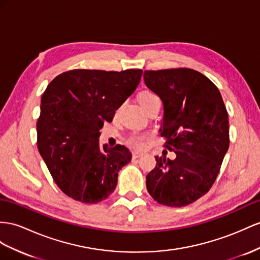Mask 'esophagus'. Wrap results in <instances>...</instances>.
<instances>
[{"label": "esophagus", "mask_w": 260, "mask_h": 260, "mask_svg": "<svg viewBox=\"0 0 260 260\" xmlns=\"http://www.w3.org/2000/svg\"><path fill=\"white\" fill-rule=\"evenodd\" d=\"M142 156H143L142 152H138V151H133V152H132L133 159H136V158H139V157H142Z\"/></svg>", "instance_id": "34e87169"}]
</instances>
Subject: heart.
Returning <instances> with one entry per match:
<instances>
[{
	"mask_svg": "<svg viewBox=\"0 0 260 260\" xmlns=\"http://www.w3.org/2000/svg\"><path fill=\"white\" fill-rule=\"evenodd\" d=\"M138 101L141 103V105L145 109L146 106L149 105L152 102L156 101H160L159 98L155 94L154 92L151 91H143L141 94L138 96ZM145 141H146V136L141 135V134H134L127 138V144L131 146V147L135 148V149H142L145 146Z\"/></svg>",
	"mask_w": 260,
	"mask_h": 260,
	"instance_id": "heart-1",
	"label": "heart"
}]
</instances>
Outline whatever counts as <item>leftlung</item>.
Instances as JSON below:
<instances>
[{"label": "left lung", "instance_id": "8db88e82", "mask_svg": "<svg viewBox=\"0 0 260 260\" xmlns=\"http://www.w3.org/2000/svg\"><path fill=\"white\" fill-rule=\"evenodd\" d=\"M146 85L161 99L160 135L176 159L156 157L146 177L155 201L171 208L196 202L208 192L230 146L229 114L217 86L189 68L145 70Z\"/></svg>", "mask_w": 260, "mask_h": 260}]
</instances>
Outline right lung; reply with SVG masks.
<instances>
[{
    "label": "right lung",
    "instance_id": "right-lung-1",
    "mask_svg": "<svg viewBox=\"0 0 260 260\" xmlns=\"http://www.w3.org/2000/svg\"><path fill=\"white\" fill-rule=\"evenodd\" d=\"M142 69H73L46 88L37 119V147L66 196L94 204L115 190L118 172L131 161L122 145L99 143L100 129L135 91Z\"/></svg>",
    "mask_w": 260,
    "mask_h": 260
}]
</instances>
